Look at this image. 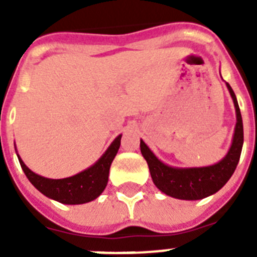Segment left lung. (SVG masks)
I'll return each instance as SVG.
<instances>
[{"label": "left lung", "instance_id": "obj_1", "mask_svg": "<svg viewBox=\"0 0 257 257\" xmlns=\"http://www.w3.org/2000/svg\"><path fill=\"white\" fill-rule=\"evenodd\" d=\"M226 87L234 103L237 123L230 149L220 162L207 167H171L161 162L148 148V145L140 140V151L148 163L154 185L167 196L185 201L206 198L221 189L231 178L239 162L240 152L243 147V123L234 91L229 83H226Z\"/></svg>", "mask_w": 257, "mask_h": 257}]
</instances>
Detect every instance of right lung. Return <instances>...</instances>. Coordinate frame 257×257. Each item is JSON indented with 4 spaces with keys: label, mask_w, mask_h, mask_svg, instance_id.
<instances>
[{
    "label": "right lung",
    "mask_w": 257,
    "mask_h": 257,
    "mask_svg": "<svg viewBox=\"0 0 257 257\" xmlns=\"http://www.w3.org/2000/svg\"><path fill=\"white\" fill-rule=\"evenodd\" d=\"M122 135H118L96 163L85 171L65 179H47L28 169L18 154L20 166L28 180L42 194L64 205H82L100 196L108 184L109 169L121 145Z\"/></svg>",
    "instance_id": "right-lung-1"
}]
</instances>
